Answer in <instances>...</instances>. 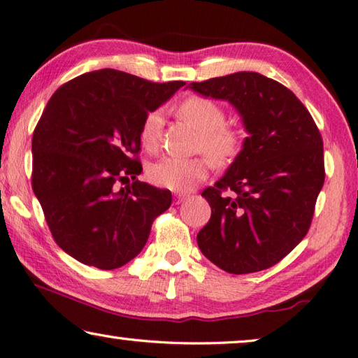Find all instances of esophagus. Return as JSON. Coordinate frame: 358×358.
Listing matches in <instances>:
<instances>
[{
	"instance_id": "1",
	"label": "esophagus",
	"mask_w": 358,
	"mask_h": 358,
	"mask_svg": "<svg viewBox=\"0 0 358 358\" xmlns=\"http://www.w3.org/2000/svg\"><path fill=\"white\" fill-rule=\"evenodd\" d=\"M188 198V194H185V193H176L174 194V202H176V204H180L182 201H185Z\"/></svg>"
}]
</instances>
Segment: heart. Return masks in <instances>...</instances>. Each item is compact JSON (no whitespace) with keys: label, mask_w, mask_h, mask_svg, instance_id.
Segmentation results:
<instances>
[{"label":"heart","mask_w":358,"mask_h":358,"mask_svg":"<svg viewBox=\"0 0 358 358\" xmlns=\"http://www.w3.org/2000/svg\"><path fill=\"white\" fill-rule=\"evenodd\" d=\"M178 115L199 132L196 148L215 164L227 165L238 156L243 145L241 132L226 124V112L210 98L190 96L178 107ZM164 117L152 110L141 121L140 141L148 151H156L160 141ZM210 160L207 157H164L148 166V179L154 185L173 192H187L207 176Z\"/></svg>","instance_id":"heart-1"}]
</instances>
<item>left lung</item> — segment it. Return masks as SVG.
Returning a JSON list of instances; mask_svg holds the SVG:
<instances>
[{"label": "left lung", "instance_id": "left-lung-1", "mask_svg": "<svg viewBox=\"0 0 358 358\" xmlns=\"http://www.w3.org/2000/svg\"><path fill=\"white\" fill-rule=\"evenodd\" d=\"M188 87L229 101L249 134L224 176L202 192L212 217L198 246L227 273L262 271L292 252L312 224L326 176L320 129L292 90L259 73Z\"/></svg>", "mask_w": 358, "mask_h": 358}]
</instances>
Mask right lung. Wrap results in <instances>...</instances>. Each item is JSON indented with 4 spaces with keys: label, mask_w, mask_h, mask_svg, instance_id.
<instances>
[{
    "label": "right lung",
    "mask_w": 358,
    "mask_h": 358,
    "mask_svg": "<svg viewBox=\"0 0 358 358\" xmlns=\"http://www.w3.org/2000/svg\"><path fill=\"white\" fill-rule=\"evenodd\" d=\"M182 85L104 69L54 92L32 136V190L54 241L73 259L99 269L126 265L171 206L170 190L136 179L140 127Z\"/></svg>",
    "instance_id": "obj_1"
}]
</instances>
